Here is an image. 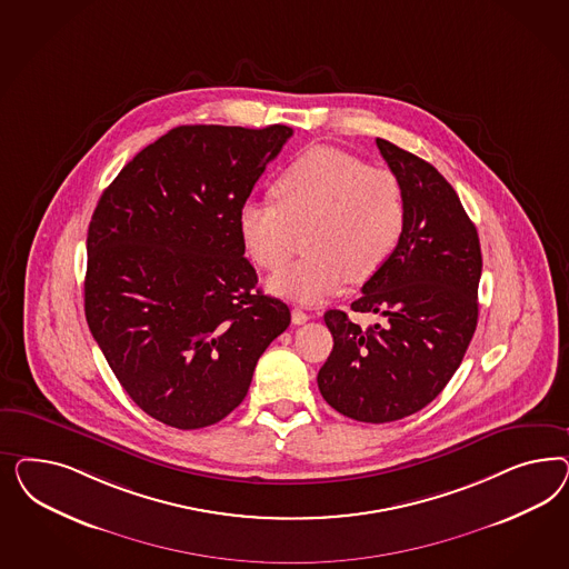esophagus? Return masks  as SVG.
I'll list each match as a JSON object with an SVG mask.
<instances>
[{
	"mask_svg": "<svg viewBox=\"0 0 569 569\" xmlns=\"http://www.w3.org/2000/svg\"><path fill=\"white\" fill-rule=\"evenodd\" d=\"M310 315L309 312H305L302 309H292V321L293 326H302V323H307L309 321Z\"/></svg>",
	"mask_w": 569,
	"mask_h": 569,
	"instance_id": "esophagus-1",
	"label": "esophagus"
}]
</instances>
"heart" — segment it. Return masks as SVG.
I'll return each mask as SVG.
<instances>
[{
    "mask_svg": "<svg viewBox=\"0 0 569 569\" xmlns=\"http://www.w3.org/2000/svg\"><path fill=\"white\" fill-rule=\"evenodd\" d=\"M273 191L277 202H241L238 231L248 257L273 271L292 254L298 231L309 229V257L269 279L271 292L296 302L321 305L350 279H371L407 229V193L397 172L338 148L319 146L298 156Z\"/></svg>",
    "mask_w": 569,
    "mask_h": 569,
    "instance_id": "1",
    "label": "heart"
}]
</instances>
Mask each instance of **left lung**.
Listing matches in <instances>:
<instances>
[{
	"label": "left lung",
	"mask_w": 569,
	"mask_h": 569,
	"mask_svg": "<svg viewBox=\"0 0 569 569\" xmlns=\"http://www.w3.org/2000/svg\"><path fill=\"white\" fill-rule=\"evenodd\" d=\"M407 193V229L392 259L365 281L355 312L381 315L361 329L345 310H328L333 350L317 383L329 407L365 423L421 411L466 357L478 326L482 250L457 191L421 160L376 139Z\"/></svg>",
	"instance_id": "left-lung-1"
}]
</instances>
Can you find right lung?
Here are the masks:
<instances>
[{
	"label": "right lung",
	"mask_w": 569,
	"mask_h": 569,
	"mask_svg": "<svg viewBox=\"0 0 569 569\" xmlns=\"http://www.w3.org/2000/svg\"><path fill=\"white\" fill-rule=\"evenodd\" d=\"M286 124H183L103 190L87 231L86 317L143 413L177 430L240 407L290 309L257 288L238 210L292 138Z\"/></svg>",
	"instance_id": "right-lung-1"
}]
</instances>
